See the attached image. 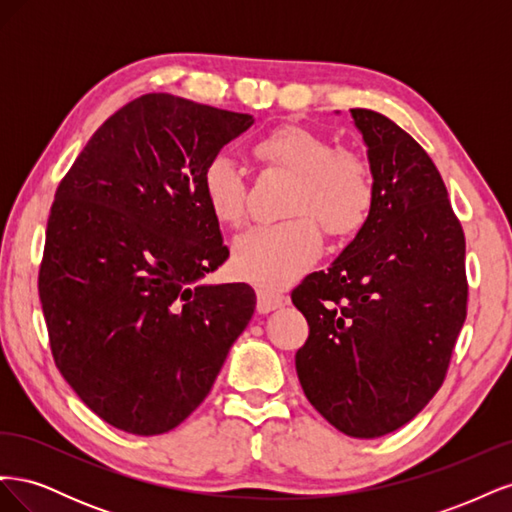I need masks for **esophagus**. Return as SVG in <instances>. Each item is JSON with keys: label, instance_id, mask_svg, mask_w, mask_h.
Returning a JSON list of instances; mask_svg holds the SVG:
<instances>
[{"label": "esophagus", "instance_id": "obj_1", "mask_svg": "<svg viewBox=\"0 0 512 512\" xmlns=\"http://www.w3.org/2000/svg\"><path fill=\"white\" fill-rule=\"evenodd\" d=\"M256 294H258V312H260V314H269V312H273V309L284 305V294L275 292V290H271V288L258 286V288H256Z\"/></svg>", "mask_w": 512, "mask_h": 512}]
</instances>
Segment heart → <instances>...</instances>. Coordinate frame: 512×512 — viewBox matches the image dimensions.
Instances as JSON below:
<instances>
[{
    "mask_svg": "<svg viewBox=\"0 0 512 512\" xmlns=\"http://www.w3.org/2000/svg\"><path fill=\"white\" fill-rule=\"evenodd\" d=\"M254 156L267 168L294 175L286 213L297 218L247 230L232 243V269L243 280L280 288L297 280L320 254L322 237L348 235L371 207L374 188L359 156L333 149L329 138L299 126H282L260 138ZM203 194L222 226L239 228L247 215V181L228 156H215L203 170Z\"/></svg>",
    "mask_w": 512,
    "mask_h": 512,
    "instance_id": "heart-1",
    "label": "heart"
}]
</instances>
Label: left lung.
Masks as SVG:
<instances>
[{
	"label": "left lung",
	"mask_w": 512,
	"mask_h": 512,
	"mask_svg": "<svg viewBox=\"0 0 512 512\" xmlns=\"http://www.w3.org/2000/svg\"><path fill=\"white\" fill-rule=\"evenodd\" d=\"M374 198L367 220L292 303L309 324L294 356L303 393L352 438H380L421 412L466 320V239L436 164L395 121L352 108Z\"/></svg>",
	"instance_id": "obj_1"
}]
</instances>
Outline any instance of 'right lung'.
Wrapping results in <instances>:
<instances>
[{"mask_svg": "<svg viewBox=\"0 0 512 512\" xmlns=\"http://www.w3.org/2000/svg\"><path fill=\"white\" fill-rule=\"evenodd\" d=\"M254 117L147 94L108 117L59 183L40 301L61 376L134 436L183 423L254 316L247 284H203L228 258L203 170Z\"/></svg>", "mask_w": 512, "mask_h": 512, "instance_id": "add662e5", "label": "right lung"}]
</instances>
